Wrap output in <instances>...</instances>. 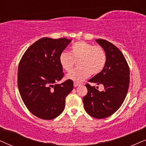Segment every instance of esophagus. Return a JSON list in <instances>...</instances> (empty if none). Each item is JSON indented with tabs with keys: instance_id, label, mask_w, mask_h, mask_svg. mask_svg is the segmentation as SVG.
<instances>
[{
	"instance_id": "34e87169",
	"label": "esophagus",
	"mask_w": 146,
	"mask_h": 146,
	"mask_svg": "<svg viewBox=\"0 0 146 146\" xmlns=\"http://www.w3.org/2000/svg\"><path fill=\"white\" fill-rule=\"evenodd\" d=\"M73 85H74L75 87H76L77 86H79V85H80V84H79V83H77L76 82H74V84H73Z\"/></svg>"
}]
</instances>
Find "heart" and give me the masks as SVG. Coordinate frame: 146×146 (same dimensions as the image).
I'll return each mask as SVG.
<instances>
[{
	"label": "heart",
	"instance_id": "heart-1",
	"mask_svg": "<svg viewBox=\"0 0 146 146\" xmlns=\"http://www.w3.org/2000/svg\"><path fill=\"white\" fill-rule=\"evenodd\" d=\"M59 61L62 69L65 71H71L75 61H77L78 67L68 73L66 77L76 83H81L90 75H98L104 69L107 56L102 46L81 40L72 45L70 53L61 52Z\"/></svg>",
	"mask_w": 146,
	"mask_h": 146
}]
</instances>
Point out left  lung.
Listing matches in <instances>:
<instances>
[{"label": "left lung", "mask_w": 146, "mask_h": 146, "mask_svg": "<svg viewBox=\"0 0 146 146\" xmlns=\"http://www.w3.org/2000/svg\"><path fill=\"white\" fill-rule=\"evenodd\" d=\"M96 42L104 48L107 61L104 69L89 81L103 85L104 90L100 91L87 83V94L83 97V102L89 115L104 119L117 111L125 100L129 84V68L117 46L101 38Z\"/></svg>", "instance_id": "obj_1"}]
</instances>
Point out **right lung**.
<instances>
[{
    "instance_id": "right-lung-1",
    "label": "right lung",
    "mask_w": 146,
    "mask_h": 146,
    "mask_svg": "<svg viewBox=\"0 0 146 146\" xmlns=\"http://www.w3.org/2000/svg\"><path fill=\"white\" fill-rule=\"evenodd\" d=\"M71 40L44 37L25 51L18 68V87L29 111L42 119H53L63 112L65 98L73 90L68 79L57 83L64 73L59 57Z\"/></svg>"
}]
</instances>
